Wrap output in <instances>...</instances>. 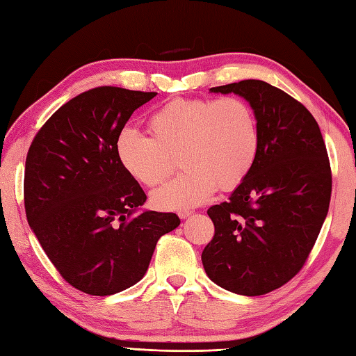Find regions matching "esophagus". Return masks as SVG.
I'll return each instance as SVG.
<instances>
[{
  "label": "esophagus",
  "instance_id": "esophagus-1",
  "mask_svg": "<svg viewBox=\"0 0 356 356\" xmlns=\"http://www.w3.org/2000/svg\"><path fill=\"white\" fill-rule=\"evenodd\" d=\"M192 213H193V212H192V211H189V209H183V211H179V212H178V216H179V218H183V220H184V218H187V217H191Z\"/></svg>",
  "mask_w": 356,
  "mask_h": 356
}]
</instances>
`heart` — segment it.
<instances>
[{
	"label": "heart",
	"instance_id": "heart-1",
	"mask_svg": "<svg viewBox=\"0 0 356 356\" xmlns=\"http://www.w3.org/2000/svg\"><path fill=\"white\" fill-rule=\"evenodd\" d=\"M149 130L124 129L115 149L122 169L147 187L163 183L181 156L186 172L152 195L161 209H189L217 189H237L256 164L257 120L240 97L173 99L153 113Z\"/></svg>",
	"mask_w": 356,
	"mask_h": 356
}]
</instances>
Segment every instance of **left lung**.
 Masks as SVG:
<instances>
[{
	"label": "left lung",
	"instance_id": "left-lung-1",
	"mask_svg": "<svg viewBox=\"0 0 356 356\" xmlns=\"http://www.w3.org/2000/svg\"><path fill=\"white\" fill-rule=\"evenodd\" d=\"M252 106L259 153L229 201L207 209L216 232L201 254L206 274L227 291L260 296L302 270L328 212L332 169L316 119L264 80L211 88Z\"/></svg>",
	"mask_w": 356,
	"mask_h": 356
}]
</instances>
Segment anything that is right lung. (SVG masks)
<instances>
[{
    "mask_svg": "<svg viewBox=\"0 0 356 356\" xmlns=\"http://www.w3.org/2000/svg\"><path fill=\"white\" fill-rule=\"evenodd\" d=\"M156 95L119 86L85 91L46 120L26 156L29 226L60 276L91 296L139 282L158 240L179 225L173 212L131 217L147 195L115 149L133 111Z\"/></svg>",
    "mask_w": 356,
    "mask_h": 356,
    "instance_id": "1",
    "label": "right lung"
}]
</instances>
